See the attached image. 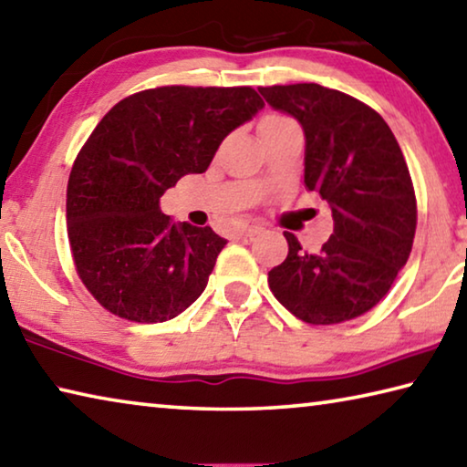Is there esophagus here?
<instances>
[{
    "instance_id": "obj_1",
    "label": "esophagus",
    "mask_w": 467,
    "mask_h": 467,
    "mask_svg": "<svg viewBox=\"0 0 467 467\" xmlns=\"http://www.w3.org/2000/svg\"><path fill=\"white\" fill-rule=\"evenodd\" d=\"M262 231H264L262 226H243V228H239V231H236V234H239V236H249V239H251V236H255V234L262 233Z\"/></svg>"
}]
</instances>
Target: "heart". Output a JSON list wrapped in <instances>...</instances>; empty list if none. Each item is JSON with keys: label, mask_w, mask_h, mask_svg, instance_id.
I'll return each mask as SVG.
<instances>
[{"label": "heart", "mask_w": 467, "mask_h": 467, "mask_svg": "<svg viewBox=\"0 0 467 467\" xmlns=\"http://www.w3.org/2000/svg\"><path fill=\"white\" fill-rule=\"evenodd\" d=\"M270 119H282V117H270Z\"/></svg>", "instance_id": "1"}]
</instances>
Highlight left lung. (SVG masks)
<instances>
[{"label":"left lung","instance_id":"left-lung-1","mask_svg":"<svg viewBox=\"0 0 467 467\" xmlns=\"http://www.w3.org/2000/svg\"><path fill=\"white\" fill-rule=\"evenodd\" d=\"M305 131V185L329 203L334 234L305 253L292 233L288 257L267 274L274 296L305 323L331 326L373 309L412 251L416 195L389 125L365 102L319 84L259 88Z\"/></svg>","mask_w":467,"mask_h":467}]
</instances>
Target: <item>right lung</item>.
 Returning <instances> with one entry per match:
<instances>
[{
    "label": "right lung",
    "mask_w": 467,
    "mask_h": 467,
    "mask_svg": "<svg viewBox=\"0 0 467 467\" xmlns=\"http://www.w3.org/2000/svg\"><path fill=\"white\" fill-rule=\"evenodd\" d=\"M262 109L249 86H162L102 117L69 172L66 212L78 275L107 311L162 323L200 298L226 239L172 223L161 197L208 171L228 133Z\"/></svg>",
    "instance_id": "1"
}]
</instances>
